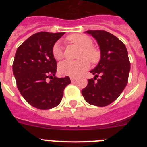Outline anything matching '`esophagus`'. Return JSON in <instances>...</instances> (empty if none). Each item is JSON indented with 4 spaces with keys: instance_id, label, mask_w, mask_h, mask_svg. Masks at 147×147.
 <instances>
[{
    "instance_id": "34e87169",
    "label": "esophagus",
    "mask_w": 147,
    "mask_h": 147,
    "mask_svg": "<svg viewBox=\"0 0 147 147\" xmlns=\"http://www.w3.org/2000/svg\"><path fill=\"white\" fill-rule=\"evenodd\" d=\"M75 80H76V78H75V77H71V81L72 82H74Z\"/></svg>"
}]
</instances>
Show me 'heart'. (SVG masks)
<instances>
[{"instance_id":"b5f03b06","label":"heart","mask_w":147,"mask_h":147,"mask_svg":"<svg viewBox=\"0 0 147 147\" xmlns=\"http://www.w3.org/2000/svg\"><path fill=\"white\" fill-rule=\"evenodd\" d=\"M67 40L82 48L79 54V58L82 59L77 61L65 60L60 62L59 65V72L63 76L76 77L88 69L89 62L88 59L92 63H96L99 59L100 54L97 49L92 46L93 40L87 35L74 34L67 37ZM52 54L54 57L57 60L63 58V49L59 42H57L54 45ZM85 58L88 59H85Z\"/></svg>"}]
</instances>
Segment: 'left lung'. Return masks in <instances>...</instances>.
I'll return each mask as SVG.
<instances>
[{
	"label": "left lung",
	"mask_w": 147,
	"mask_h": 147,
	"mask_svg": "<svg viewBox=\"0 0 147 147\" xmlns=\"http://www.w3.org/2000/svg\"><path fill=\"white\" fill-rule=\"evenodd\" d=\"M85 32L97 41L101 58L98 65L90 71L94 77L88 80L82 94L88 103L105 107L113 102L127 85L130 71L128 52L118 37L106 31L89 30Z\"/></svg>",
	"instance_id": "obj_1"
}]
</instances>
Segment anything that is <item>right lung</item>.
Wrapping results in <instances>:
<instances>
[{"instance_id": "right-lung-1", "label": "right lung", "mask_w": 147, "mask_h": 147, "mask_svg": "<svg viewBox=\"0 0 147 147\" xmlns=\"http://www.w3.org/2000/svg\"><path fill=\"white\" fill-rule=\"evenodd\" d=\"M64 34L38 32L17 49L12 65L17 86L26 101L36 108L49 110L57 106L65 88L71 83L69 76H55L57 62L52 49Z\"/></svg>"}]
</instances>
